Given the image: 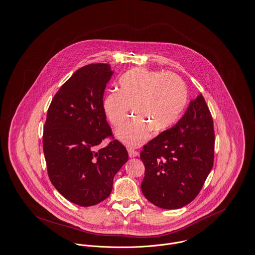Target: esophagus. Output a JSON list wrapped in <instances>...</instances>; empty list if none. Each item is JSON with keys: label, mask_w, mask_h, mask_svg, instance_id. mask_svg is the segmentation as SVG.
<instances>
[{"label": "esophagus", "mask_w": 255, "mask_h": 255, "mask_svg": "<svg viewBox=\"0 0 255 255\" xmlns=\"http://www.w3.org/2000/svg\"><path fill=\"white\" fill-rule=\"evenodd\" d=\"M128 154L130 157H136L139 155V152L133 148H128Z\"/></svg>", "instance_id": "obj_1"}]
</instances>
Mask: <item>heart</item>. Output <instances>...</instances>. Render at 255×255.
Here are the masks:
<instances>
[{
  "instance_id": "1",
  "label": "heart",
  "mask_w": 255,
  "mask_h": 255,
  "mask_svg": "<svg viewBox=\"0 0 255 255\" xmlns=\"http://www.w3.org/2000/svg\"><path fill=\"white\" fill-rule=\"evenodd\" d=\"M118 87V93L105 96L103 109L112 125L118 127L133 107L136 116L116 131V137L128 146H140L151 130L167 129L187 103V86L174 73L137 67L120 77Z\"/></svg>"
}]
</instances>
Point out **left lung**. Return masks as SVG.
I'll list each match as a JSON object with an SVG mask.
<instances>
[{"mask_svg":"<svg viewBox=\"0 0 255 255\" xmlns=\"http://www.w3.org/2000/svg\"><path fill=\"white\" fill-rule=\"evenodd\" d=\"M213 119L202 95L175 126L142 146L141 189L152 204L178 209L197 198L214 161Z\"/></svg>","mask_w":255,"mask_h":255,"instance_id":"1","label":"left lung"}]
</instances>
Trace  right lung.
Returning <instances> with one entry per match:
<instances>
[{
  "instance_id": "add662e5",
  "label": "right lung",
  "mask_w": 255,
  "mask_h": 255,
  "mask_svg": "<svg viewBox=\"0 0 255 255\" xmlns=\"http://www.w3.org/2000/svg\"><path fill=\"white\" fill-rule=\"evenodd\" d=\"M113 74L107 63L81 67L59 88L47 114L43 149L49 178L60 195L80 206L108 198L115 174L128 160L127 149L114 139L103 109ZM107 137L112 141L96 151Z\"/></svg>"
}]
</instances>
